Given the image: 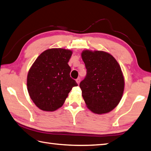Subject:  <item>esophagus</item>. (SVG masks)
I'll return each mask as SVG.
<instances>
[{"mask_svg": "<svg viewBox=\"0 0 151 151\" xmlns=\"http://www.w3.org/2000/svg\"><path fill=\"white\" fill-rule=\"evenodd\" d=\"M76 83H77L78 84H80V83H81V78H78L76 80Z\"/></svg>", "mask_w": 151, "mask_h": 151, "instance_id": "obj_1", "label": "esophagus"}]
</instances>
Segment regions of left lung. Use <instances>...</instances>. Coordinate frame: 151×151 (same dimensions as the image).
Returning a JSON list of instances; mask_svg holds the SVG:
<instances>
[{
	"mask_svg": "<svg viewBox=\"0 0 151 151\" xmlns=\"http://www.w3.org/2000/svg\"><path fill=\"white\" fill-rule=\"evenodd\" d=\"M87 74L80 88L87 108L93 113H108L123 96L125 79L121 67L108 52L86 49L81 53Z\"/></svg>",
	"mask_w": 151,
	"mask_h": 151,
	"instance_id": "left-lung-1",
	"label": "left lung"
}]
</instances>
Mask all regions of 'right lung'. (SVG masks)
<instances>
[{"mask_svg":"<svg viewBox=\"0 0 151 151\" xmlns=\"http://www.w3.org/2000/svg\"><path fill=\"white\" fill-rule=\"evenodd\" d=\"M73 51L51 48L42 52L29 69L27 88L38 108L53 111L63 105L68 93L78 86L70 78L68 64Z\"/></svg>","mask_w":151,"mask_h":151,"instance_id":"1","label":"right lung"}]
</instances>
